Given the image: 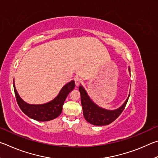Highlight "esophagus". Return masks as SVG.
<instances>
[{"label": "esophagus", "mask_w": 158, "mask_h": 158, "mask_svg": "<svg viewBox=\"0 0 158 158\" xmlns=\"http://www.w3.org/2000/svg\"><path fill=\"white\" fill-rule=\"evenodd\" d=\"M74 81H75V83H76V86H78V85L81 84V78L80 77L77 76L74 78Z\"/></svg>", "instance_id": "1"}]
</instances>
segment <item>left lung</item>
<instances>
[{
	"label": "left lung",
	"instance_id": "obj_1",
	"mask_svg": "<svg viewBox=\"0 0 158 158\" xmlns=\"http://www.w3.org/2000/svg\"><path fill=\"white\" fill-rule=\"evenodd\" d=\"M79 91L81 92V104L84 117L89 123L95 126H106L117 119L123 111L130 96L129 95L125 103L119 108L114 110H107L98 107L94 103L82 86L79 87Z\"/></svg>",
	"mask_w": 158,
	"mask_h": 158
}]
</instances>
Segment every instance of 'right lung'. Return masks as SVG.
<instances>
[{"label": "right lung", "mask_w": 158, "mask_h": 158, "mask_svg": "<svg viewBox=\"0 0 158 158\" xmlns=\"http://www.w3.org/2000/svg\"><path fill=\"white\" fill-rule=\"evenodd\" d=\"M16 101L20 109L27 117L39 121H48L54 119L60 115L66 98L75 87V82H68L60 90L59 94L51 102L41 105H30L23 101L19 96L14 83Z\"/></svg>", "instance_id": "right-lung-1"}]
</instances>
